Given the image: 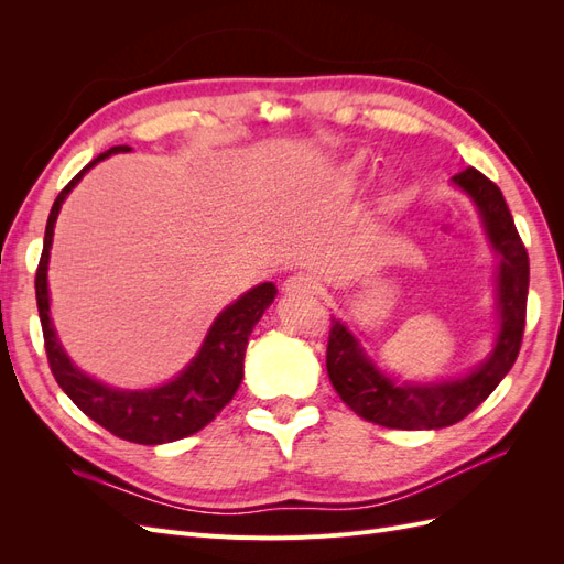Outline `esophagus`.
<instances>
[{"instance_id":"1","label":"esophagus","mask_w":564,"mask_h":564,"mask_svg":"<svg viewBox=\"0 0 564 564\" xmlns=\"http://www.w3.org/2000/svg\"><path fill=\"white\" fill-rule=\"evenodd\" d=\"M315 280L311 275H305V272H294V275H289L282 284V292L289 296H308L315 294Z\"/></svg>"}]
</instances>
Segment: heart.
I'll return each instance as SVG.
<instances>
[{
    "mask_svg": "<svg viewBox=\"0 0 564 564\" xmlns=\"http://www.w3.org/2000/svg\"><path fill=\"white\" fill-rule=\"evenodd\" d=\"M357 172H360V164H350L348 169H346V181L350 183V181H355V176H357Z\"/></svg>",
    "mask_w": 564,
    "mask_h": 564,
    "instance_id": "obj_1",
    "label": "heart"
}]
</instances>
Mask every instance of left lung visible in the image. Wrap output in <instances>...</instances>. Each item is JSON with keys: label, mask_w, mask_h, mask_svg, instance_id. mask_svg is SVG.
Returning a JSON list of instances; mask_svg holds the SVG:
<instances>
[{"label": "left lung", "mask_w": 564, "mask_h": 564, "mask_svg": "<svg viewBox=\"0 0 564 564\" xmlns=\"http://www.w3.org/2000/svg\"><path fill=\"white\" fill-rule=\"evenodd\" d=\"M460 191L468 193L480 209L485 230L494 251L499 253V338L487 360L468 377L445 383L398 386L381 373L357 338L332 319L327 344V373L344 400L357 416L386 429L431 431L454 425L480 406L501 379L516 365L522 346L529 289V256L520 240L513 216L497 187L485 174L468 166L454 176Z\"/></svg>", "instance_id": "obj_1"}]
</instances>
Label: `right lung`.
Instances as JSON below:
<instances>
[{
  "instance_id": "obj_1",
  "label": "right lung",
  "mask_w": 564,
  "mask_h": 564,
  "mask_svg": "<svg viewBox=\"0 0 564 564\" xmlns=\"http://www.w3.org/2000/svg\"><path fill=\"white\" fill-rule=\"evenodd\" d=\"M127 150L129 145H115L100 152L58 193L46 220L44 249L35 275V294L48 367L65 395L112 435L135 442V445H164V442H174L202 431L232 400L245 377V350L249 334L272 299H275L278 289L272 282H263L228 305L212 324L195 360L172 383L162 388L119 390L82 373L70 362V357L65 355L48 317V249L51 240H54V226L63 199L70 195L73 187L94 164L115 155V152Z\"/></svg>"
}]
</instances>
